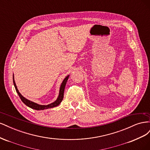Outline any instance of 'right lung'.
Returning a JSON list of instances; mask_svg holds the SVG:
<instances>
[{
  "instance_id": "1",
  "label": "right lung",
  "mask_w": 150,
  "mask_h": 150,
  "mask_svg": "<svg viewBox=\"0 0 150 150\" xmlns=\"http://www.w3.org/2000/svg\"><path fill=\"white\" fill-rule=\"evenodd\" d=\"M68 78H69V76H67L66 78L64 79V81H62V83L61 84V88H60V91H59V97L57 99V100L54 102L52 104H50L49 105H39V104H37V103H35L34 102H32L28 99H25L24 97H23L21 95V94L19 92V91H18L17 88V86L16 84L15 83V81H14V79H13V85L15 86V88L16 91L19 95L21 99L22 100V101L23 102L26 106H29V108H32V109H34V110H43L44 109H48V108H52L54 107H56L59 104L61 101H62L63 98H64V88H65V86H66V84L67 83V81L68 79Z\"/></svg>"
}]
</instances>
